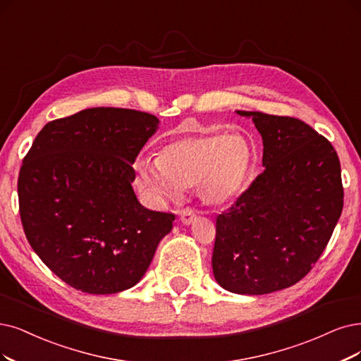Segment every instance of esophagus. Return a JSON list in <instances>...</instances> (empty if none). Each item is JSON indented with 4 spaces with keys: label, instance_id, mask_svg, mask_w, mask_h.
I'll return each instance as SVG.
<instances>
[{
    "label": "esophagus",
    "instance_id": "1",
    "mask_svg": "<svg viewBox=\"0 0 361 361\" xmlns=\"http://www.w3.org/2000/svg\"><path fill=\"white\" fill-rule=\"evenodd\" d=\"M196 219V212L192 209V208H184L181 212H180V220L183 224L189 226L193 223V220Z\"/></svg>",
    "mask_w": 361,
    "mask_h": 361
}]
</instances>
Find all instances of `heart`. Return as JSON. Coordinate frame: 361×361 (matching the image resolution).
<instances>
[{
  "instance_id": "obj_1",
  "label": "heart",
  "mask_w": 361,
  "mask_h": 361,
  "mask_svg": "<svg viewBox=\"0 0 361 361\" xmlns=\"http://www.w3.org/2000/svg\"><path fill=\"white\" fill-rule=\"evenodd\" d=\"M252 156L239 133L201 132L166 142L157 157H138L133 169L140 190L156 204L176 201L195 184L205 204L221 205L244 189Z\"/></svg>"
}]
</instances>
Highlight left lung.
Listing matches in <instances>:
<instances>
[{"label":"left lung","instance_id":"1","mask_svg":"<svg viewBox=\"0 0 361 361\" xmlns=\"http://www.w3.org/2000/svg\"><path fill=\"white\" fill-rule=\"evenodd\" d=\"M263 140L264 171L217 217L212 272L236 295H268L308 274L343 207L333 145L295 117L236 111Z\"/></svg>","mask_w":361,"mask_h":361}]
</instances>
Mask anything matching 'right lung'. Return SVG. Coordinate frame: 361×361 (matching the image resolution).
<instances>
[{"label": "right lung", "mask_w": 361, "mask_h": 361, "mask_svg": "<svg viewBox=\"0 0 361 361\" xmlns=\"http://www.w3.org/2000/svg\"><path fill=\"white\" fill-rule=\"evenodd\" d=\"M159 128L153 114L97 106L49 122L19 172L20 220L37 256L89 295L138 284L176 216L144 208L132 164Z\"/></svg>", "instance_id": "1"}]
</instances>
